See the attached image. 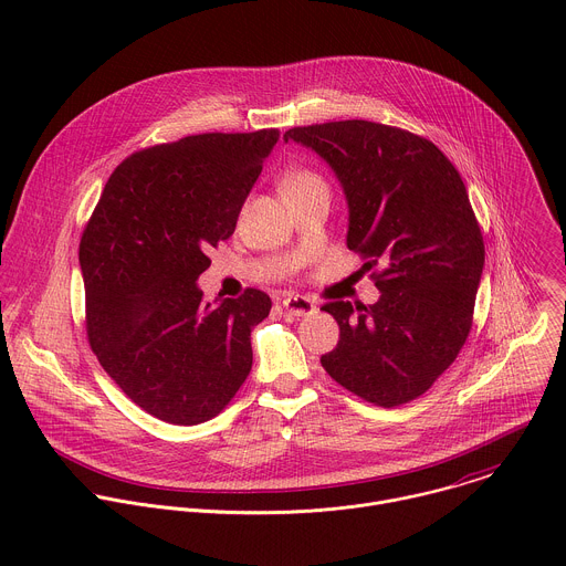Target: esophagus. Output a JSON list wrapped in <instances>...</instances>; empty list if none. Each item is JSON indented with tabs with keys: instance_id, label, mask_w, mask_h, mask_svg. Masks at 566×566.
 <instances>
[{
	"instance_id": "34e87169",
	"label": "esophagus",
	"mask_w": 566,
	"mask_h": 566,
	"mask_svg": "<svg viewBox=\"0 0 566 566\" xmlns=\"http://www.w3.org/2000/svg\"><path fill=\"white\" fill-rule=\"evenodd\" d=\"M282 306L289 315H295V317H302V315H311L315 313V302L304 297V295H289L282 300Z\"/></svg>"
}]
</instances>
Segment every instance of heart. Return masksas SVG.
<instances>
[{
    "label": "heart",
    "instance_id": "obj_1",
    "mask_svg": "<svg viewBox=\"0 0 566 566\" xmlns=\"http://www.w3.org/2000/svg\"><path fill=\"white\" fill-rule=\"evenodd\" d=\"M277 188L286 201L308 192H327V181L311 168H289L282 172Z\"/></svg>",
    "mask_w": 566,
    "mask_h": 566
}]
</instances>
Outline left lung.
Segmentation results:
<instances>
[{
  "mask_svg": "<svg viewBox=\"0 0 566 566\" xmlns=\"http://www.w3.org/2000/svg\"><path fill=\"white\" fill-rule=\"evenodd\" d=\"M284 140L327 160L349 206V251L382 266L378 302L322 306L340 327L322 367L374 406L415 400L470 334L486 255L457 168L432 140L371 120L293 127Z\"/></svg>",
  "mask_w": 566,
  "mask_h": 566,
  "instance_id": "1",
  "label": "left lung"
}]
</instances>
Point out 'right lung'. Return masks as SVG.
<instances>
[{
	"label": "right lung",
	"mask_w": 566,
	"mask_h": 566,
	"mask_svg": "<svg viewBox=\"0 0 566 566\" xmlns=\"http://www.w3.org/2000/svg\"><path fill=\"white\" fill-rule=\"evenodd\" d=\"M277 129L197 134L127 156L80 239L87 338L103 369L147 415L197 426L217 417L253 367L264 291L217 304L199 275L234 232Z\"/></svg>",
	"instance_id": "obj_1"
}]
</instances>
